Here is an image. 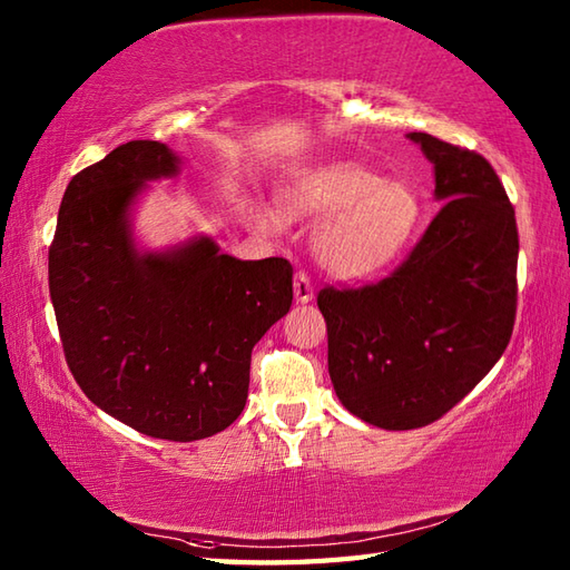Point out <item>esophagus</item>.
Here are the masks:
<instances>
[{"label": "esophagus", "mask_w": 570, "mask_h": 570, "mask_svg": "<svg viewBox=\"0 0 570 570\" xmlns=\"http://www.w3.org/2000/svg\"><path fill=\"white\" fill-rule=\"evenodd\" d=\"M294 294L298 304H308L313 301V284H311V276L306 272H298L294 278Z\"/></svg>", "instance_id": "1"}]
</instances>
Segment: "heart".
Returning <instances> with one entry per match:
<instances>
[{
  "mask_svg": "<svg viewBox=\"0 0 570 570\" xmlns=\"http://www.w3.org/2000/svg\"><path fill=\"white\" fill-rule=\"evenodd\" d=\"M282 208L298 220H325L316 235L318 259L337 276L362 278L386 269L414 242L423 205L406 180H384L355 161L321 164L284 188ZM262 225L278 215L257 208Z\"/></svg>",
  "mask_w": 570,
  "mask_h": 570,
  "instance_id": "heart-1",
  "label": "heart"
}]
</instances>
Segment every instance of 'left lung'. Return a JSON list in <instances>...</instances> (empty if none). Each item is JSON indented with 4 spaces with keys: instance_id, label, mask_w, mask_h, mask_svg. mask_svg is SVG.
Returning a JSON list of instances; mask_svg holds the SVG:
<instances>
[{
    "instance_id": "left-lung-1",
    "label": "left lung",
    "mask_w": 570,
    "mask_h": 570,
    "mask_svg": "<svg viewBox=\"0 0 570 570\" xmlns=\"http://www.w3.org/2000/svg\"><path fill=\"white\" fill-rule=\"evenodd\" d=\"M433 164L439 215L377 284L325 286L335 394L386 431L429 426L494 367L512 337L519 235L485 156L411 131Z\"/></svg>"
}]
</instances>
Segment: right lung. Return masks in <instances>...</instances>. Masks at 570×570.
<instances>
[{"label": "right lung", "mask_w": 570, "mask_h": 570, "mask_svg": "<svg viewBox=\"0 0 570 570\" xmlns=\"http://www.w3.org/2000/svg\"><path fill=\"white\" fill-rule=\"evenodd\" d=\"M161 141H127L72 176L48 249L60 343L85 396L164 441L225 431L247 402L252 347L294 301L284 257L242 262L210 237L139 252L129 210L178 174Z\"/></svg>", "instance_id": "right-lung-1"}]
</instances>
